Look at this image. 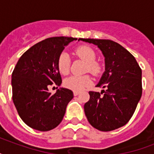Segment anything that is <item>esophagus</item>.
I'll use <instances>...</instances> for the list:
<instances>
[{
	"label": "esophagus",
	"mask_w": 154,
	"mask_h": 154,
	"mask_svg": "<svg viewBox=\"0 0 154 154\" xmlns=\"http://www.w3.org/2000/svg\"><path fill=\"white\" fill-rule=\"evenodd\" d=\"M78 94H79V92H78V91H74V92H73V95H74V96H77Z\"/></svg>",
	"instance_id": "esophagus-1"
}]
</instances>
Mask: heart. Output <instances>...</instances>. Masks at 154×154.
<instances>
[{"label": "heart", "mask_w": 154, "mask_h": 154, "mask_svg": "<svg viewBox=\"0 0 154 154\" xmlns=\"http://www.w3.org/2000/svg\"><path fill=\"white\" fill-rule=\"evenodd\" d=\"M75 53L79 57L88 62L87 70L94 75H97L101 71V66L96 62V53L91 47L87 45H82L75 49ZM70 57L66 53H61L57 59V68L59 72L63 75H66L69 72ZM91 79L89 76H71L67 77L64 81V85L65 88L73 90L81 91L89 85Z\"/></svg>", "instance_id": "1"}]
</instances>
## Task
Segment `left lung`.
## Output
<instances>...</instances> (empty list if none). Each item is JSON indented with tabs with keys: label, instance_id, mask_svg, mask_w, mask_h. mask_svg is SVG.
Here are the masks:
<instances>
[{
	"label": "left lung",
	"instance_id": "obj_1",
	"mask_svg": "<svg viewBox=\"0 0 154 154\" xmlns=\"http://www.w3.org/2000/svg\"><path fill=\"white\" fill-rule=\"evenodd\" d=\"M97 45L105 57V71L97 87L101 93L89 91L84 105L87 119L100 131H112L123 126L134 115L142 94L141 69L127 49L111 40L79 41Z\"/></svg>",
	"mask_w": 154,
	"mask_h": 154
}]
</instances>
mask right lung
<instances>
[{"label": "right lung", "mask_w": 154, "mask_h": 154, "mask_svg": "<svg viewBox=\"0 0 154 154\" xmlns=\"http://www.w3.org/2000/svg\"><path fill=\"white\" fill-rule=\"evenodd\" d=\"M77 38L49 37L38 42L20 57L12 74L13 101L22 121L32 129L49 131L62 121L70 89L60 88L54 94L49 86L61 84L57 59L69 42Z\"/></svg>", "instance_id": "right-lung-1"}]
</instances>
